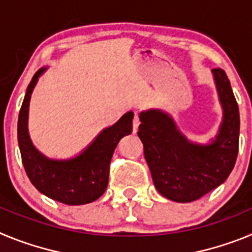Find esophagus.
<instances>
[{
    "label": "esophagus",
    "instance_id": "esophagus-1",
    "mask_svg": "<svg viewBox=\"0 0 252 252\" xmlns=\"http://www.w3.org/2000/svg\"><path fill=\"white\" fill-rule=\"evenodd\" d=\"M139 125H140V120H139V116L135 113V116H133L132 119V132L135 133L137 131V128H139Z\"/></svg>",
    "mask_w": 252,
    "mask_h": 252
}]
</instances>
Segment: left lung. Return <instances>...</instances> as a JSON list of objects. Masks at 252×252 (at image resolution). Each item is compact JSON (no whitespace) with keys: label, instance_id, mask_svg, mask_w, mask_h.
<instances>
[{"label":"left lung","instance_id":"8db88e82","mask_svg":"<svg viewBox=\"0 0 252 252\" xmlns=\"http://www.w3.org/2000/svg\"><path fill=\"white\" fill-rule=\"evenodd\" d=\"M223 107V122L215 141L199 145L179 132L170 116L159 110L140 113V140L155 188L170 201H197L231 174L239 153L240 113L223 69L212 70Z\"/></svg>","mask_w":252,"mask_h":252}]
</instances>
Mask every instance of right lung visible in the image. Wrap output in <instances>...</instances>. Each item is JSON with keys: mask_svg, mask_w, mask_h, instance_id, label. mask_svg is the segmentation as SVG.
<instances>
[{"mask_svg": "<svg viewBox=\"0 0 252 252\" xmlns=\"http://www.w3.org/2000/svg\"><path fill=\"white\" fill-rule=\"evenodd\" d=\"M44 70L41 68L34 74L20 110L17 139L22 164L32 186L46 197L69 206L91 203L106 190L113 151L120 140L132 131L133 113L127 112L102 131L79 157L64 161L48 159L34 148L28 132L29 102Z\"/></svg>", "mask_w": 252, "mask_h": 252, "instance_id": "right-lung-1", "label": "right lung"}]
</instances>
